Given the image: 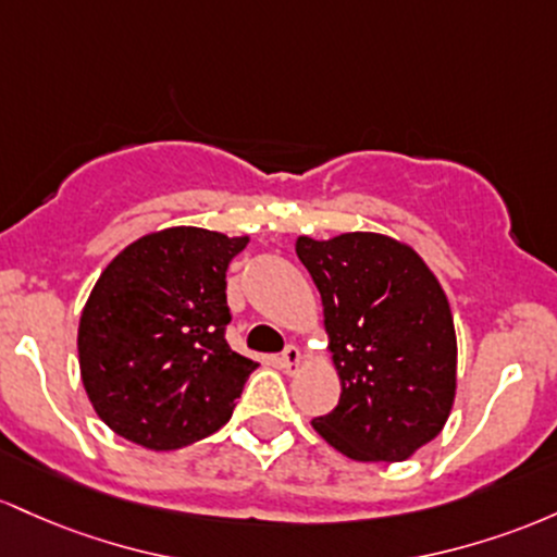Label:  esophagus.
I'll use <instances>...</instances> for the list:
<instances>
[{
	"label": "esophagus",
	"instance_id": "esophagus-1",
	"mask_svg": "<svg viewBox=\"0 0 557 557\" xmlns=\"http://www.w3.org/2000/svg\"><path fill=\"white\" fill-rule=\"evenodd\" d=\"M278 360H281V368H284L286 373H295L299 368V362H302V352H299L297 345H289L284 352H281Z\"/></svg>",
	"mask_w": 557,
	"mask_h": 557
}]
</instances>
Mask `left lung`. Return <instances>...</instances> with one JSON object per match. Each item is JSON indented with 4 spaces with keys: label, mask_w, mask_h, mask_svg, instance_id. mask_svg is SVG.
Returning <instances> with one entry per match:
<instances>
[{
    "label": "left lung",
    "mask_w": 557,
    "mask_h": 557,
    "mask_svg": "<svg viewBox=\"0 0 557 557\" xmlns=\"http://www.w3.org/2000/svg\"><path fill=\"white\" fill-rule=\"evenodd\" d=\"M323 299L339 405L312 429L352 460L410 458L445 426L458 342L447 297L416 249L368 231L297 239Z\"/></svg>",
    "instance_id": "1"
}]
</instances>
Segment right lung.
<instances>
[{
    "label": "right lung",
    "instance_id": "1",
    "mask_svg": "<svg viewBox=\"0 0 557 557\" xmlns=\"http://www.w3.org/2000/svg\"><path fill=\"white\" fill-rule=\"evenodd\" d=\"M247 242L176 226L141 236L104 268L81 312L78 362L115 434L178 449L234 413L258 368L226 342V271Z\"/></svg>",
    "mask_w": 557,
    "mask_h": 557
}]
</instances>
